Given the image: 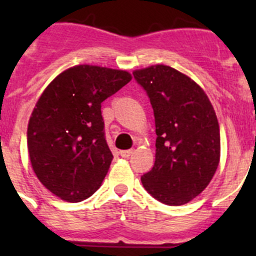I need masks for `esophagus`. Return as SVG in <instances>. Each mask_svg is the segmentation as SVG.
<instances>
[{
  "instance_id": "esophagus-1",
  "label": "esophagus",
  "mask_w": 256,
  "mask_h": 256,
  "mask_svg": "<svg viewBox=\"0 0 256 256\" xmlns=\"http://www.w3.org/2000/svg\"><path fill=\"white\" fill-rule=\"evenodd\" d=\"M133 152H134V150H124V151H120L119 154H120L122 158H130Z\"/></svg>"
}]
</instances>
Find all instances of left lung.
Wrapping results in <instances>:
<instances>
[{"mask_svg": "<svg viewBox=\"0 0 256 256\" xmlns=\"http://www.w3.org/2000/svg\"><path fill=\"white\" fill-rule=\"evenodd\" d=\"M154 108L156 154L142 184L160 202L187 204L204 191L220 160L216 110L204 90L186 74L151 65L133 72Z\"/></svg>", "mask_w": 256, "mask_h": 256, "instance_id": "8db88e82", "label": "left lung"}]
</instances>
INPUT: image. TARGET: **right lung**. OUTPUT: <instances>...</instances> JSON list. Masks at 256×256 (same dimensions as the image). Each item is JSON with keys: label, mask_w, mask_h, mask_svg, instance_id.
Listing matches in <instances>:
<instances>
[{"label": "right lung", "mask_w": 256, "mask_h": 256, "mask_svg": "<svg viewBox=\"0 0 256 256\" xmlns=\"http://www.w3.org/2000/svg\"><path fill=\"white\" fill-rule=\"evenodd\" d=\"M130 79L126 70L76 65L38 98L26 132L29 159L40 182L61 200L79 202L101 186L112 160L101 102Z\"/></svg>", "instance_id": "right-lung-1"}]
</instances>
